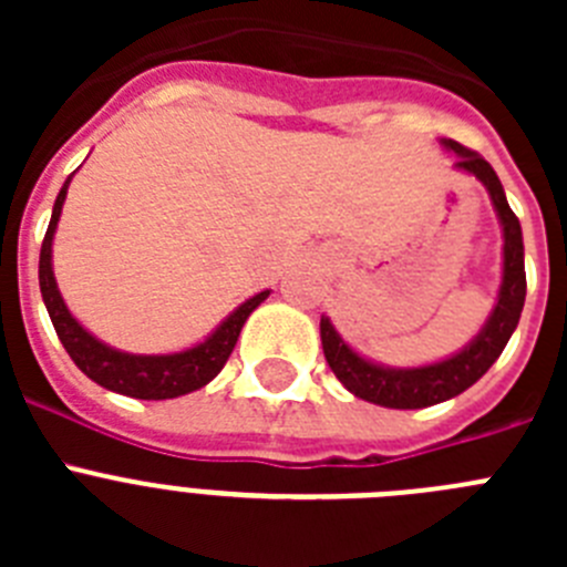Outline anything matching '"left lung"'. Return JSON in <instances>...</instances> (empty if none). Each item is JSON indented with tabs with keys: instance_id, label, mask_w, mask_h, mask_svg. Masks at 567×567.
Returning <instances> with one entry per match:
<instances>
[{
	"instance_id": "obj_1",
	"label": "left lung",
	"mask_w": 567,
	"mask_h": 567,
	"mask_svg": "<svg viewBox=\"0 0 567 567\" xmlns=\"http://www.w3.org/2000/svg\"><path fill=\"white\" fill-rule=\"evenodd\" d=\"M445 150L457 153L454 169L474 175L488 189L491 204L497 209L499 227H503V284H499L497 303L491 309L488 320L480 334L465 349L440 363L414 365V369H394V365L374 363L358 354L332 327V320L320 318V343L327 363L332 365L334 378L360 400H369L385 409H425V405L443 403L463 394L468 385L477 383L488 372L494 360L503 354L505 343L519 323V312L525 303V249L519 218L511 213L505 202V189L497 173L483 155L463 144L443 138Z\"/></svg>"
}]
</instances>
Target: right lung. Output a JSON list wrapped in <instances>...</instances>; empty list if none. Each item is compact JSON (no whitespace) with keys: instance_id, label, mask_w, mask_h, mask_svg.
<instances>
[{"instance_id":"1","label":"right lung","mask_w":567,"mask_h":567,"mask_svg":"<svg viewBox=\"0 0 567 567\" xmlns=\"http://www.w3.org/2000/svg\"><path fill=\"white\" fill-rule=\"evenodd\" d=\"M70 178H73V175H68L64 187L59 189L56 204H53V215H50L48 233H44L42 240V252H39V289H42V300L44 307H48L50 320H53V329H56L59 340H62V346L68 349L70 358H73V363H76L93 383L135 400L182 398V394H189L195 392V389L207 385L209 380L224 369V363H227L229 354H233L235 343H238L240 329H244L249 315L269 298V289L244 300L229 318L221 320V327L215 329L209 338H204L202 343H195L193 349H184V352L130 354L102 343V340L93 338V334L70 315V309L64 307L62 292H59L56 287V278H53V235H56L62 204L64 198H68Z\"/></svg>"}]
</instances>
